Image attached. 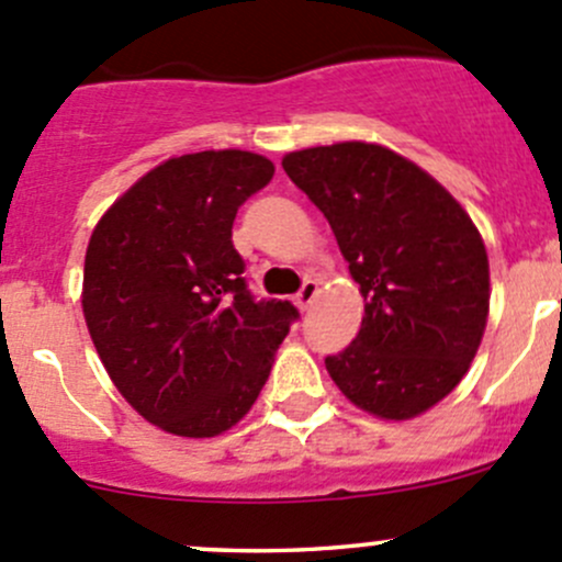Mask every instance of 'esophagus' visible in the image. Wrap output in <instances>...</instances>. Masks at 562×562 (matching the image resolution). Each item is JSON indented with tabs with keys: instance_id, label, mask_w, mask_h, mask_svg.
<instances>
[{
	"instance_id": "34e87169",
	"label": "esophagus",
	"mask_w": 562,
	"mask_h": 562,
	"mask_svg": "<svg viewBox=\"0 0 562 562\" xmlns=\"http://www.w3.org/2000/svg\"><path fill=\"white\" fill-rule=\"evenodd\" d=\"M317 296V282L315 280H304L302 291L296 293V307L299 310H310V304L315 302Z\"/></svg>"
}]
</instances>
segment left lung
<instances>
[{"label": "left lung", "instance_id": "obj_1", "mask_svg": "<svg viewBox=\"0 0 562 562\" xmlns=\"http://www.w3.org/2000/svg\"><path fill=\"white\" fill-rule=\"evenodd\" d=\"M282 168L328 220L364 296L356 339L326 359L331 381L391 422L438 405L468 372L490 315V260L473 220L386 146H315Z\"/></svg>", "mask_w": 562, "mask_h": 562}]
</instances>
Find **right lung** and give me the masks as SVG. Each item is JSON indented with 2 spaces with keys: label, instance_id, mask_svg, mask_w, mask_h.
I'll list each match as a JSON object with an SVG mask.
<instances>
[{
  "label": "right lung",
  "instance_id": "right-lung-1",
  "mask_svg": "<svg viewBox=\"0 0 562 562\" xmlns=\"http://www.w3.org/2000/svg\"><path fill=\"white\" fill-rule=\"evenodd\" d=\"M274 176L241 149L171 157L103 214L83 317L113 386L149 424L214 438L247 416L299 310L249 293L236 212Z\"/></svg>",
  "mask_w": 562,
  "mask_h": 562
}]
</instances>
